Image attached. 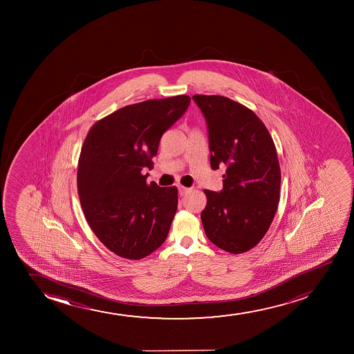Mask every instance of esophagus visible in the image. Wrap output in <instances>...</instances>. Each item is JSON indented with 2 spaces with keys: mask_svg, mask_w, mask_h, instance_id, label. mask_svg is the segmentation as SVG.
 I'll list each match as a JSON object with an SVG mask.
<instances>
[{
  "mask_svg": "<svg viewBox=\"0 0 354 354\" xmlns=\"http://www.w3.org/2000/svg\"><path fill=\"white\" fill-rule=\"evenodd\" d=\"M178 192L179 195L185 196L187 195L189 192H192V189H190V187H183V185H178Z\"/></svg>",
  "mask_w": 354,
  "mask_h": 354,
  "instance_id": "esophagus-1",
  "label": "esophagus"
}]
</instances>
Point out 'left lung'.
Wrapping results in <instances>:
<instances>
[{
	"mask_svg": "<svg viewBox=\"0 0 354 354\" xmlns=\"http://www.w3.org/2000/svg\"><path fill=\"white\" fill-rule=\"evenodd\" d=\"M192 99L207 120L212 170L227 167L222 192L204 190V232L225 252H248L268 232L280 201L277 147L263 122L240 102L203 94Z\"/></svg>",
	"mask_w": 354,
	"mask_h": 354,
	"instance_id": "8db88e82",
	"label": "left lung"
}]
</instances>
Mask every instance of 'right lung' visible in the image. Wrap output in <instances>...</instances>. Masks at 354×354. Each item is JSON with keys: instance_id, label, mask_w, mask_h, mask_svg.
Masks as SVG:
<instances>
[{"instance_id": "add662e5", "label": "right lung", "mask_w": 354, "mask_h": 354, "mask_svg": "<svg viewBox=\"0 0 354 354\" xmlns=\"http://www.w3.org/2000/svg\"><path fill=\"white\" fill-rule=\"evenodd\" d=\"M189 95L125 106L91 127L77 162V194L92 232L106 248L140 260L167 239L177 212L178 190L151 182L162 133L190 104Z\"/></svg>"}]
</instances>
